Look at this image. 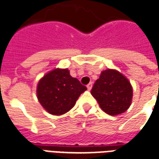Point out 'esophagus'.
<instances>
[{
  "label": "esophagus",
  "mask_w": 159,
  "mask_h": 159,
  "mask_svg": "<svg viewBox=\"0 0 159 159\" xmlns=\"http://www.w3.org/2000/svg\"><path fill=\"white\" fill-rule=\"evenodd\" d=\"M87 88H88V89L89 91L92 89V88H93V82H90V83H88V86H87Z\"/></svg>",
  "instance_id": "esophagus-1"
}]
</instances>
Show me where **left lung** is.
Returning <instances> with one entry per match:
<instances>
[{"instance_id": "left-lung-1", "label": "left lung", "mask_w": 159, "mask_h": 159, "mask_svg": "<svg viewBox=\"0 0 159 159\" xmlns=\"http://www.w3.org/2000/svg\"><path fill=\"white\" fill-rule=\"evenodd\" d=\"M91 93L104 112L115 116L123 113L130 107L133 88L128 78L119 71L107 69L102 71Z\"/></svg>"}]
</instances>
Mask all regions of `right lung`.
<instances>
[{
  "mask_svg": "<svg viewBox=\"0 0 159 159\" xmlns=\"http://www.w3.org/2000/svg\"><path fill=\"white\" fill-rule=\"evenodd\" d=\"M87 88L75 77L68 69H54L40 80L36 95L45 110L52 115H62L74 107L76 102Z\"/></svg>",
  "mask_w": 159,
  "mask_h": 159,
  "instance_id": "obj_1",
  "label": "right lung"
}]
</instances>
